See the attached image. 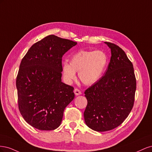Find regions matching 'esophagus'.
Returning <instances> with one entry per match:
<instances>
[{"instance_id":"esophagus-1","label":"esophagus","mask_w":152,"mask_h":152,"mask_svg":"<svg viewBox=\"0 0 152 152\" xmlns=\"http://www.w3.org/2000/svg\"><path fill=\"white\" fill-rule=\"evenodd\" d=\"M74 93L75 94V96H79L81 94V92L80 90H79L78 89H74Z\"/></svg>"}]
</instances>
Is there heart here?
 <instances>
[{"instance_id":"1","label":"heart","mask_w":152,"mask_h":152,"mask_svg":"<svg viewBox=\"0 0 152 152\" xmlns=\"http://www.w3.org/2000/svg\"><path fill=\"white\" fill-rule=\"evenodd\" d=\"M108 64V57L102 50H80L70 58V63H63L62 73L64 79L71 82L76 78L86 86H92L102 77Z\"/></svg>"}]
</instances>
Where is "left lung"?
<instances>
[{"label":"left lung","mask_w":152,"mask_h":152,"mask_svg":"<svg viewBox=\"0 0 152 152\" xmlns=\"http://www.w3.org/2000/svg\"><path fill=\"white\" fill-rule=\"evenodd\" d=\"M111 58L105 75L85 92L86 125L98 132L112 130L124 121L133 107L136 89L134 68L125 52L105 42Z\"/></svg>","instance_id":"obj_1"}]
</instances>
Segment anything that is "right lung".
<instances>
[{
  "instance_id": "add662e5",
  "label": "right lung",
  "mask_w": 152,
  "mask_h": 152,
  "mask_svg": "<svg viewBox=\"0 0 152 152\" xmlns=\"http://www.w3.org/2000/svg\"><path fill=\"white\" fill-rule=\"evenodd\" d=\"M77 44L50 35L34 44L22 59L16 78L18 107L25 121L37 129L54 130L74 99L73 87L61 81L62 56Z\"/></svg>"
}]
</instances>
